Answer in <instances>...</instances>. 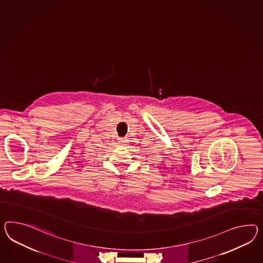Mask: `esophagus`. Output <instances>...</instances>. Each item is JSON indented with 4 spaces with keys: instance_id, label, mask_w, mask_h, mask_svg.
Instances as JSON below:
<instances>
[{
    "instance_id": "esophagus-1",
    "label": "esophagus",
    "mask_w": 263,
    "mask_h": 263,
    "mask_svg": "<svg viewBox=\"0 0 263 263\" xmlns=\"http://www.w3.org/2000/svg\"><path fill=\"white\" fill-rule=\"evenodd\" d=\"M118 140H119V143H120V144H125V143L127 142V139H126V138H119Z\"/></svg>"
}]
</instances>
